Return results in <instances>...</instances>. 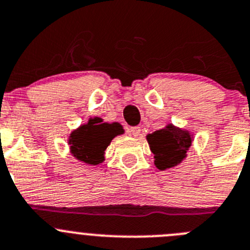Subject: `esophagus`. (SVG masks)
Wrapping results in <instances>:
<instances>
[{"label":"esophagus","instance_id":"esophagus-1","mask_svg":"<svg viewBox=\"0 0 250 250\" xmlns=\"http://www.w3.org/2000/svg\"><path fill=\"white\" fill-rule=\"evenodd\" d=\"M141 127H132L129 129V133L132 134L133 137H139V134H141Z\"/></svg>","mask_w":250,"mask_h":250}]
</instances>
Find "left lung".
Segmentation results:
<instances>
[{"label":"left lung","instance_id":"1","mask_svg":"<svg viewBox=\"0 0 250 250\" xmlns=\"http://www.w3.org/2000/svg\"><path fill=\"white\" fill-rule=\"evenodd\" d=\"M149 148L154 154V165L159 170L178 167L188 157L193 134L188 129L167 123L164 128L146 134Z\"/></svg>","mask_w":250,"mask_h":250}]
</instances>
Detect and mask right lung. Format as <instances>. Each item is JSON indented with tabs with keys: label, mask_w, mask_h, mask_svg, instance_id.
<instances>
[{
	"label": "right lung",
	"mask_w": 250,
	"mask_h": 250,
	"mask_svg": "<svg viewBox=\"0 0 250 250\" xmlns=\"http://www.w3.org/2000/svg\"><path fill=\"white\" fill-rule=\"evenodd\" d=\"M125 130L118 122H104L100 117L88 118L87 123L72 130L67 138L70 154L79 162L97 165L104 160V151L114 137Z\"/></svg>",
	"instance_id": "right-lung-1"
}]
</instances>
